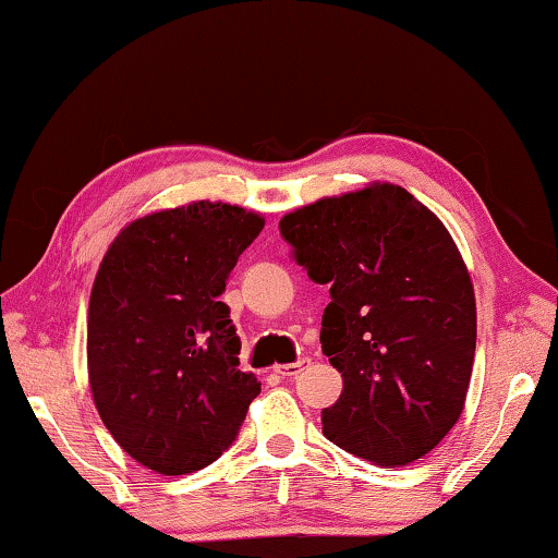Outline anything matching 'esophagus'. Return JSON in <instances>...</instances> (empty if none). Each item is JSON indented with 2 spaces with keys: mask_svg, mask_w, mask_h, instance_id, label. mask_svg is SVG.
I'll list each match as a JSON object with an SVG mask.
<instances>
[{
  "mask_svg": "<svg viewBox=\"0 0 558 558\" xmlns=\"http://www.w3.org/2000/svg\"><path fill=\"white\" fill-rule=\"evenodd\" d=\"M305 366H310V359L302 356V359H298V362H292V364H280L276 372L282 376V379H295V376L302 369H305Z\"/></svg>",
  "mask_w": 558,
  "mask_h": 558,
  "instance_id": "obj_1",
  "label": "esophagus"
}]
</instances>
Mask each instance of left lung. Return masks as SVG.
Masks as SVG:
<instances>
[{"label":"left lung","instance_id":"8db88e82","mask_svg":"<svg viewBox=\"0 0 558 558\" xmlns=\"http://www.w3.org/2000/svg\"><path fill=\"white\" fill-rule=\"evenodd\" d=\"M280 233L332 298L319 342L344 386L323 433L374 465L423 458L458 423L475 362V290L452 235L389 182L290 211Z\"/></svg>","mask_w":558,"mask_h":558}]
</instances>
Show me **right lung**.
<instances>
[{
  "mask_svg": "<svg viewBox=\"0 0 558 558\" xmlns=\"http://www.w3.org/2000/svg\"><path fill=\"white\" fill-rule=\"evenodd\" d=\"M256 211L192 202L135 219L98 268L88 381L118 446L159 475H186L239 436L260 381L239 369L226 278L263 231Z\"/></svg>",
  "mask_w": 558,
  "mask_h": 558,
  "instance_id": "add662e5",
  "label": "right lung"
}]
</instances>
